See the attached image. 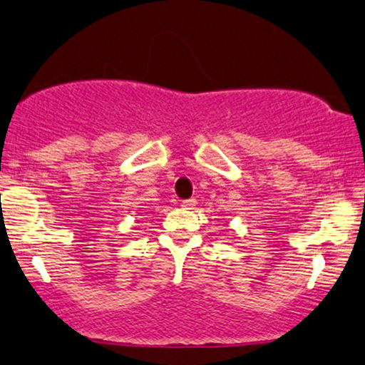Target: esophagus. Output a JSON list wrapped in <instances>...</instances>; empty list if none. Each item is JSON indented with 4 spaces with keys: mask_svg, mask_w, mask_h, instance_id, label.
Returning a JSON list of instances; mask_svg holds the SVG:
<instances>
[{
    "mask_svg": "<svg viewBox=\"0 0 365 365\" xmlns=\"http://www.w3.org/2000/svg\"><path fill=\"white\" fill-rule=\"evenodd\" d=\"M195 204H197L195 198H187V200H182V207H185V209H192Z\"/></svg>",
    "mask_w": 365,
    "mask_h": 365,
    "instance_id": "obj_1",
    "label": "esophagus"
}]
</instances>
